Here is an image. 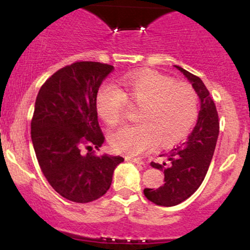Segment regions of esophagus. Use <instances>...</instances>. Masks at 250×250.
Returning a JSON list of instances; mask_svg holds the SVG:
<instances>
[{
    "mask_svg": "<svg viewBox=\"0 0 250 250\" xmlns=\"http://www.w3.org/2000/svg\"><path fill=\"white\" fill-rule=\"evenodd\" d=\"M128 161L129 162H133V163H136V165H141V166H145V161L141 159H136V157H128Z\"/></svg>",
    "mask_w": 250,
    "mask_h": 250,
    "instance_id": "obj_1",
    "label": "esophagus"
}]
</instances>
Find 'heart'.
<instances>
[{
    "label": "heart",
    "mask_w": 250,
    "mask_h": 250,
    "mask_svg": "<svg viewBox=\"0 0 250 250\" xmlns=\"http://www.w3.org/2000/svg\"><path fill=\"white\" fill-rule=\"evenodd\" d=\"M121 89L103 84L96 95L99 115L109 125L122 121L125 103L140 107L133 125L109 135L116 151L139 155L159 143L169 147L185 139L199 116V96L190 84L174 82L156 71H137L125 76Z\"/></svg>",
    "instance_id": "obj_1"
}]
</instances>
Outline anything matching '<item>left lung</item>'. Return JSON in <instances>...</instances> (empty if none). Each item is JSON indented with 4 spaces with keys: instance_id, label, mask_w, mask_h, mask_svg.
I'll list each match as a JSON object with an SVG mask.
<instances>
[{
    "instance_id": "obj_1",
    "label": "left lung",
    "mask_w": 250,
    "mask_h": 250,
    "mask_svg": "<svg viewBox=\"0 0 250 250\" xmlns=\"http://www.w3.org/2000/svg\"><path fill=\"white\" fill-rule=\"evenodd\" d=\"M191 83L201 101L197 122L188 139L163 154L167 161L151 162V167L165 173V185L156 189L146 188L145 196L157 206L173 207L190 197L205 180L213 159L217 136L219 115L208 89L200 77L175 65Z\"/></svg>"
}]
</instances>
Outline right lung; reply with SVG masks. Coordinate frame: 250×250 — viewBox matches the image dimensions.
Segmentation results:
<instances>
[{
    "mask_svg": "<svg viewBox=\"0 0 250 250\" xmlns=\"http://www.w3.org/2000/svg\"><path fill=\"white\" fill-rule=\"evenodd\" d=\"M114 67L75 62L57 70L40 89L31 120V141L43 175L64 199L87 203L103 196L121 156L91 153L104 142L96 95ZM89 151L82 154L81 148Z\"/></svg>",
    "mask_w": 250,
    "mask_h": 250,
    "instance_id": "obj_1",
    "label": "right lung"
}]
</instances>
